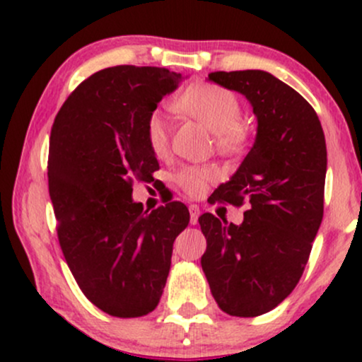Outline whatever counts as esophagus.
<instances>
[{
  "instance_id": "obj_1",
  "label": "esophagus",
  "mask_w": 362,
  "mask_h": 362,
  "mask_svg": "<svg viewBox=\"0 0 362 362\" xmlns=\"http://www.w3.org/2000/svg\"><path fill=\"white\" fill-rule=\"evenodd\" d=\"M189 211H190V223L195 224V223H197L199 216H201V209H199L197 204H190Z\"/></svg>"
}]
</instances>
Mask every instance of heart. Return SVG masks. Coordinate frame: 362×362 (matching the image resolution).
I'll list each match as a JSON object with an SVG mask.
<instances>
[{
  "mask_svg": "<svg viewBox=\"0 0 362 362\" xmlns=\"http://www.w3.org/2000/svg\"><path fill=\"white\" fill-rule=\"evenodd\" d=\"M175 107L211 129L221 149L242 146L245 139V131L240 124L242 105L233 91L213 83H199L189 86L177 98ZM146 141L156 156H163L168 151V119L161 110H155L146 120ZM214 177V170L211 168L185 167L177 173L175 182L189 195H199Z\"/></svg>",
  "mask_w": 362,
  "mask_h": 362,
  "instance_id": "obj_1",
  "label": "heart"
}]
</instances>
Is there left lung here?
Segmentation results:
<instances>
[{"mask_svg":"<svg viewBox=\"0 0 362 362\" xmlns=\"http://www.w3.org/2000/svg\"><path fill=\"white\" fill-rule=\"evenodd\" d=\"M207 80L242 93L257 136L214 201L242 206V224L206 213L201 259L211 293L233 317H259L296 288L323 218L327 144L317 112L296 90L260 69L216 71Z\"/></svg>","mask_w":362,"mask_h":362,"instance_id":"left-lung-1","label":"left lung"}]
</instances>
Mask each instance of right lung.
Instances as JSON below:
<instances>
[{"label":"right lung","instance_id":"1","mask_svg":"<svg viewBox=\"0 0 362 362\" xmlns=\"http://www.w3.org/2000/svg\"><path fill=\"white\" fill-rule=\"evenodd\" d=\"M180 81V73L151 66L102 69L54 120L47 177L61 250L85 296L112 317L156 308L173 242L189 224L182 202L148 213L132 201V184L158 170L146 120Z\"/></svg>","mask_w":362,"mask_h":362}]
</instances>
